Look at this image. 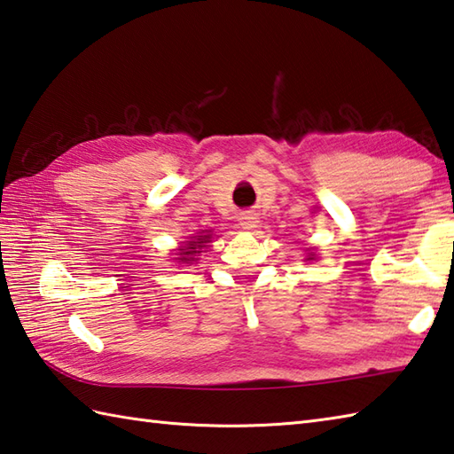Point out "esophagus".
I'll return each mask as SVG.
<instances>
[{
  "instance_id": "1",
  "label": "esophagus",
  "mask_w": 454,
  "mask_h": 454,
  "mask_svg": "<svg viewBox=\"0 0 454 454\" xmlns=\"http://www.w3.org/2000/svg\"><path fill=\"white\" fill-rule=\"evenodd\" d=\"M257 222H259V218H257V215H255L254 210H247V212H244L242 216H239V226H242L244 230L255 228Z\"/></svg>"
}]
</instances>
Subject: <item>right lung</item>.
Masks as SVG:
<instances>
[{"instance_id":"1","label":"right lung","mask_w":454,"mask_h":454,"mask_svg":"<svg viewBox=\"0 0 454 454\" xmlns=\"http://www.w3.org/2000/svg\"><path fill=\"white\" fill-rule=\"evenodd\" d=\"M207 242H210V236H195V242H189L185 247H183L177 259H179V262H185V263L195 262V255L200 254L199 249H202V246H205Z\"/></svg>"}]
</instances>
